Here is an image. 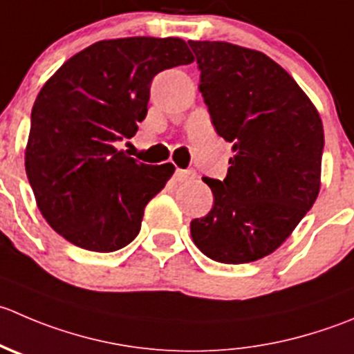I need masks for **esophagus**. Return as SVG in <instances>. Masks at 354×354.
Masks as SVG:
<instances>
[{"label": "esophagus", "instance_id": "esophagus-1", "mask_svg": "<svg viewBox=\"0 0 354 354\" xmlns=\"http://www.w3.org/2000/svg\"><path fill=\"white\" fill-rule=\"evenodd\" d=\"M195 176H197V174H195V171H183V169H176V173H174V180H176V181H188V180H194Z\"/></svg>", "mask_w": 354, "mask_h": 354}]
</instances>
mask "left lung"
I'll use <instances>...</instances> for the list:
<instances>
[{
    "label": "left lung",
    "instance_id": "obj_1",
    "mask_svg": "<svg viewBox=\"0 0 354 354\" xmlns=\"http://www.w3.org/2000/svg\"><path fill=\"white\" fill-rule=\"evenodd\" d=\"M216 133L233 143L223 181L190 223L195 245L212 261L242 264L279 249L320 192L324 124L292 75L264 53L225 41H188Z\"/></svg>",
    "mask_w": 354,
    "mask_h": 354
}]
</instances>
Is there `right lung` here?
I'll list each match as a JSON object with an SVG mask.
<instances>
[{"instance_id":"obj_1","label":"right lung","mask_w":354,"mask_h":354,"mask_svg":"<svg viewBox=\"0 0 354 354\" xmlns=\"http://www.w3.org/2000/svg\"><path fill=\"white\" fill-rule=\"evenodd\" d=\"M194 60L180 37H119L84 48L44 82L26 173L41 214L65 240L95 252L135 240L174 166L136 162L115 143L138 131L153 75Z\"/></svg>"}]
</instances>
